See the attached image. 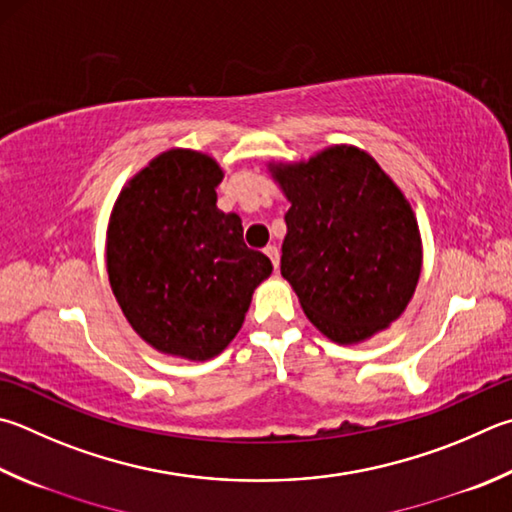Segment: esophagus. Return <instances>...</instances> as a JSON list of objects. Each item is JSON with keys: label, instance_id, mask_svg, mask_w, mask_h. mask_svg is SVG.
<instances>
[{"label": "esophagus", "instance_id": "obj_1", "mask_svg": "<svg viewBox=\"0 0 512 512\" xmlns=\"http://www.w3.org/2000/svg\"><path fill=\"white\" fill-rule=\"evenodd\" d=\"M264 253H266V257H268V259H271L275 268L280 266V250H277V246H266V248H264Z\"/></svg>", "mask_w": 512, "mask_h": 512}]
</instances>
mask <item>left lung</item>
<instances>
[{"mask_svg":"<svg viewBox=\"0 0 512 512\" xmlns=\"http://www.w3.org/2000/svg\"><path fill=\"white\" fill-rule=\"evenodd\" d=\"M266 167L291 203L282 277L306 318L338 345L389 329L423 268L421 230L403 190L374 156L347 143Z\"/></svg>","mask_w":512,"mask_h":512,"instance_id":"left-lung-1","label":"left lung"}]
</instances>
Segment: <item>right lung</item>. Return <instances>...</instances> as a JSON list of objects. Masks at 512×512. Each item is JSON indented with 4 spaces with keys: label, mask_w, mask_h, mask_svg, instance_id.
Returning a JSON list of instances; mask_svg holds the SVG:
<instances>
[{
    "label": "right lung",
    "mask_w": 512,
    "mask_h": 512,
    "mask_svg": "<svg viewBox=\"0 0 512 512\" xmlns=\"http://www.w3.org/2000/svg\"><path fill=\"white\" fill-rule=\"evenodd\" d=\"M224 167L172 147L129 179L111 208L105 262L129 327L165 356H219L244 324L273 264L241 237L237 212L217 208Z\"/></svg>",
    "instance_id": "1"
}]
</instances>
